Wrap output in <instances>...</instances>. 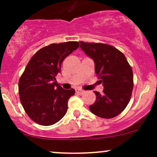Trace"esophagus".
<instances>
[{"label":"esophagus","instance_id":"esophagus-1","mask_svg":"<svg viewBox=\"0 0 157 157\" xmlns=\"http://www.w3.org/2000/svg\"><path fill=\"white\" fill-rule=\"evenodd\" d=\"M76 93L79 95H82L84 93V91H83V90H80V89H76Z\"/></svg>","mask_w":157,"mask_h":157}]
</instances>
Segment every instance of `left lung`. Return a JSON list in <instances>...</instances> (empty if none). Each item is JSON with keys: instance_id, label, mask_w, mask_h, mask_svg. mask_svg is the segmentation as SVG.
<instances>
[{"instance_id": "left-lung-1", "label": "left lung", "mask_w": 157, "mask_h": 157, "mask_svg": "<svg viewBox=\"0 0 157 157\" xmlns=\"http://www.w3.org/2000/svg\"><path fill=\"white\" fill-rule=\"evenodd\" d=\"M80 42L82 50L94 61L96 76L104 86L102 93L94 92L96 99L90 105V111L100 118H114L124 111L131 99L132 68L124 54L112 45Z\"/></svg>"}]
</instances>
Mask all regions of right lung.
Masks as SVG:
<instances>
[{
  "mask_svg": "<svg viewBox=\"0 0 157 157\" xmlns=\"http://www.w3.org/2000/svg\"><path fill=\"white\" fill-rule=\"evenodd\" d=\"M78 42L51 44L29 60L19 80L20 102L28 116L43 126L52 125L65 115L75 90H64L56 82L63 61L79 48Z\"/></svg>",
  "mask_w": 157,
  "mask_h": 157,
  "instance_id": "right-lung-1",
  "label": "right lung"
}]
</instances>
